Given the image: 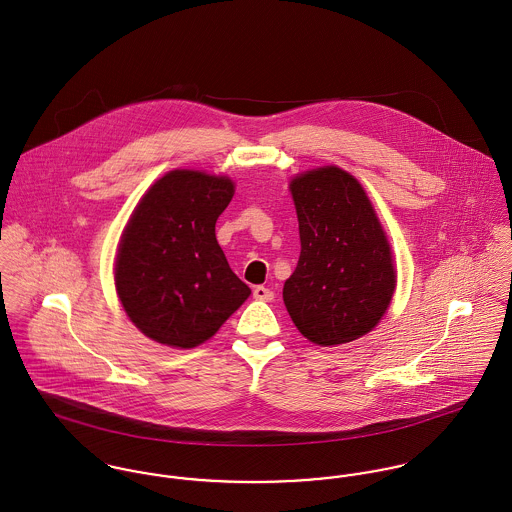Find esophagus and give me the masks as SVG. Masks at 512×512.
Wrapping results in <instances>:
<instances>
[{
    "label": "esophagus",
    "mask_w": 512,
    "mask_h": 512,
    "mask_svg": "<svg viewBox=\"0 0 512 512\" xmlns=\"http://www.w3.org/2000/svg\"><path fill=\"white\" fill-rule=\"evenodd\" d=\"M252 295H254V299H260V301H272L274 299V292L264 288V286H256Z\"/></svg>",
    "instance_id": "obj_1"
}]
</instances>
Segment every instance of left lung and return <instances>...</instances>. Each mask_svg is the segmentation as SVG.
I'll return each instance as SVG.
<instances>
[{
  "instance_id": "8db88e82",
  "label": "left lung",
  "mask_w": 512,
  "mask_h": 512,
  "mask_svg": "<svg viewBox=\"0 0 512 512\" xmlns=\"http://www.w3.org/2000/svg\"><path fill=\"white\" fill-rule=\"evenodd\" d=\"M290 189L301 252L284 303L311 343H351L376 327L396 288L386 232L361 183L335 165L297 175Z\"/></svg>"
}]
</instances>
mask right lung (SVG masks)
I'll use <instances>...</instances> for the list:
<instances>
[{
  "label": "right lung",
  "mask_w": 512,
  "mask_h": 512,
  "mask_svg": "<svg viewBox=\"0 0 512 512\" xmlns=\"http://www.w3.org/2000/svg\"><path fill=\"white\" fill-rule=\"evenodd\" d=\"M232 195L228 177L175 169L138 203L118 246L114 278L124 311L149 339L193 349L250 295L215 234Z\"/></svg>",
  "instance_id": "1"
}]
</instances>
